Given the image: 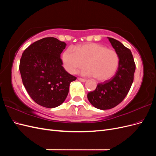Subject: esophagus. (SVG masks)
<instances>
[{
    "label": "esophagus",
    "mask_w": 156,
    "mask_h": 156,
    "mask_svg": "<svg viewBox=\"0 0 156 156\" xmlns=\"http://www.w3.org/2000/svg\"><path fill=\"white\" fill-rule=\"evenodd\" d=\"M78 80H79V81H80L83 82V83L87 81V80L85 79H83V78H78Z\"/></svg>",
    "instance_id": "1"
}]
</instances>
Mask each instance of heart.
<instances>
[{
	"mask_svg": "<svg viewBox=\"0 0 156 156\" xmlns=\"http://www.w3.org/2000/svg\"><path fill=\"white\" fill-rule=\"evenodd\" d=\"M62 61L65 69L71 74L76 73L86 64L88 68L82 74L96 77L100 81L112 78L119 65V55L115 50L96 43L79 45L75 50L69 47L63 52Z\"/></svg>",
	"mask_w": 156,
	"mask_h": 156,
	"instance_id": "heart-1",
	"label": "heart"
}]
</instances>
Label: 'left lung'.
<instances>
[{"mask_svg": "<svg viewBox=\"0 0 156 156\" xmlns=\"http://www.w3.org/2000/svg\"><path fill=\"white\" fill-rule=\"evenodd\" d=\"M108 39L119 57V65L111 79L99 83L95 90L89 92L87 98L91 104L101 110L110 109L124 100L133 82L135 64L131 51L121 42Z\"/></svg>", "mask_w": 156, "mask_h": 156, "instance_id": "1", "label": "left lung"}]
</instances>
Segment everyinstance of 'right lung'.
Masks as SVG:
<instances>
[{
    "label": "right lung",
    "mask_w": 156,
    "mask_h": 156,
    "mask_svg": "<svg viewBox=\"0 0 156 156\" xmlns=\"http://www.w3.org/2000/svg\"><path fill=\"white\" fill-rule=\"evenodd\" d=\"M66 44L53 37H44L24 51L20 71L23 84L37 104L55 108L65 101L69 84L77 77L62 66L60 54Z\"/></svg>",
    "instance_id": "1"
}]
</instances>
